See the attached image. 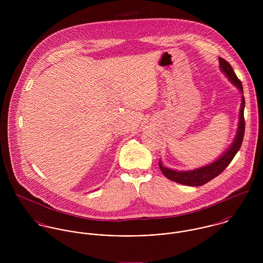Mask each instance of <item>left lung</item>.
<instances>
[{
  "label": "left lung",
  "mask_w": 263,
  "mask_h": 263,
  "mask_svg": "<svg viewBox=\"0 0 263 263\" xmlns=\"http://www.w3.org/2000/svg\"><path fill=\"white\" fill-rule=\"evenodd\" d=\"M219 61H220V67H221L222 71L225 72V74L228 76L229 80L241 92H243L242 83L235 74L231 65L222 58H219ZM244 107H245V99L243 97L242 98V103H241V108H240V119H239V127H238V132H237V136L234 140V143L230 147V149L227 151L223 156H221L217 161H215L214 163H212L208 166L201 167L199 169L192 170V171H184V172L174 171V170L168 169V168L164 167L161 164V162H159V167H160V170L162 171V173L168 179H170L174 182H177V183H180V184H183V185H189V186L203 185V184L208 183L209 181H211L212 179H214L215 177H217L218 175H220L228 167V165L232 162L235 155L241 148L243 138H244V133H245Z\"/></svg>",
  "instance_id": "1"
}]
</instances>
